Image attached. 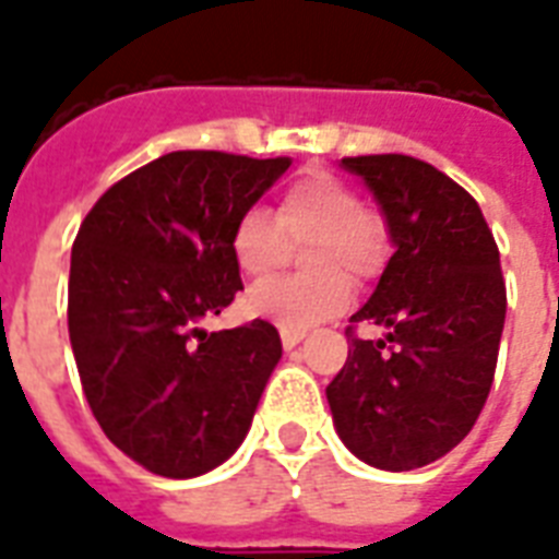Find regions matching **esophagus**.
I'll use <instances>...</instances> for the list:
<instances>
[{
  "mask_svg": "<svg viewBox=\"0 0 559 559\" xmlns=\"http://www.w3.org/2000/svg\"><path fill=\"white\" fill-rule=\"evenodd\" d=\"M304 330H280V338H283V347H288V350H292V347H295V344H300L304 342Z\"/></svg>",
  "mask_w": 559,
  "mask_h": 559,
  "instance_id": "obj_1",
  "label": "esophagus"
}]
</instances>
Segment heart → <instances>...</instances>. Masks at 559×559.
I'll use <instances>...</instances> for the list:
<instances>
[{"mask_svg":"<svg viewBox=\"0 0 559 559\" xmlns=\"http://www.w3.org/2000/svg\"><path fill=\"white\" fill-rule=\"evenodd\" d=\"M304 250V264L314 276L274 280L255 285L247 309L283 330H309L344 312L354 288L350 281L371 283L389 259V224L374 205L342 176L314 170L288 185L276 203V215L247 209L235 217L229 255L247 280H267L288 262L287 245Z\"/></svg>","mask_w":559,"mask_h":559,"instance_id":"b5f03b06","label":"heart"}]
</instances>
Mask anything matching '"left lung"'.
I'll return each instance as SVG.
<instances>
[{
    "mask_svg": "<svg viewBox=\"0 0 559 559\" xmlns=\"http://www.w3.org/2000/svg\"><path fill=\"white\" fill-rule=\"evenodd\" d=\"M342 165L374 191L397 250L344 330L350 350L326 401L359 460L413 472L463 442L489 397L507 314L501 255L477 200L433 165L401 153ZM356 323L390 335L359 340Z\"/></svg>",
    "mask_w": 559,
    "mask_h": 559,
    "instance_id": "left-lung-1",
    "label": "left lung"
}]
</instances>
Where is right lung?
Segmentation results:
<instances>
[{
    "mask_svg": "<svg viewBox=\"0 0 559 559\" xmlns=\"http://www.w3.org/2000/svg\"><path fill=\"white\" fill-rule=\"evenodd\" d=\"M288 158L176 150L94 203L70 255L67 324L103 433L162 477H197L235 454L283 342L255 318L205 333L245 288L235 217Z\"/></svg>",
    "mask_w": 559,
    "mask_h": 559,
    "instance_id": "add662e5",
    "label": "right lung"
}]
</instances>
